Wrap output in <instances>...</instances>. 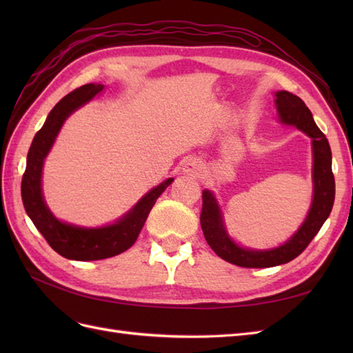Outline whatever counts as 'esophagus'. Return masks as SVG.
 Masks as SVG:
<instances>
[{"label":"esophagus","mask_w":353,"mask_h":353,"mask_svg":"<svg viewBox=\"0 0 353 353\" xmlns=\"http://www.w3.org/2000/svg\"><path fill=\"white\" fill-rule=\"evenodd\" d=\"M182 167H183L182 170L185 174H190V176H196L200 171V163L197 159H194V157H188V159H185Z\"/></svg>","instance_id":"obj_1"}]
</instances>
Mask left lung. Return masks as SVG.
<instances>
[{"mask_svg": "<svg viewBox=\"0 0 353 353\" xmlns=\"http://www.w3.org/2000/svg\"><path fill=\"white\" fill-rule=\"evenodd\" d=\"M274 106L282 124L294 125L308 134L312 144V203L302 226L291 238L274 249L254 250L236 244L228 234L223 212L214 192L203 191V208H201L200 224L203 235L211 249L224 261L238 267L267 268L287 264L301 254L312 238L327 220L332 211L335 199V181L332 174V153L326 137L314 121L311 110L297 95L288 91L274 94Z\"/></svg>", "mask_w": 353, "mask_h": 353, "instance_id": "left-lung-1", "label": "left lung"}]
</instances>
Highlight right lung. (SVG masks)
Masks as SVG:
<instances>
[{
    "instance_id": "1",
    "label": "right lung",
    "mask_w": 353,
    "mask_h": 353,
    "mask_svg": "<svg viewBox=\"0 0 353 353\" xmlns=\"http://www.w3.org/2000/svg\"><path fill=\"white\" fill-rule=\"evenodd\" d=\"M104 89L100 83H88L65 95L48 114L42 129L34 134L22 176L21 196L26 212L52 250L72 261H97L125 252L137 241L156 200L174 179L170 177L150 190L129 212L115 223L101 228H81L56 219L42 194V168L45 157L54 144L63 123L72 112L91 101Z\"/></svg>"
}]
</instances>
